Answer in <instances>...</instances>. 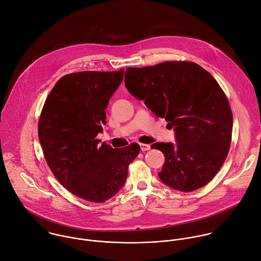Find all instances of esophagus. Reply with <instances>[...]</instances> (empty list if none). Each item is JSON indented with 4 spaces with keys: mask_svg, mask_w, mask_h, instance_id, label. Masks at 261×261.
<instances>
[{
    "mask_svg": "<svg viewBox=\"0 0 261 261\" xmlns=\"http://www.w3.org/2000/svg\"><path fill=\"white\" fill-rule=\"evenodd\" d=\"M140 149L141 151H146L150 149V145L149 144H145V143H140Z\"/></svg>",
    "mask_w": 261,
    "mask_h": 261,
    "instance_id": "esophagus-1",
    "label": "esophagus"
}]
</instances>
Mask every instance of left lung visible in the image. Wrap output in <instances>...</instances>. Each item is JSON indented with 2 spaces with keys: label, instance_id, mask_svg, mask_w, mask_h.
Here are the masks:
<instances>
[{
  "label": "left lung",
  "instance_id": "obj_1",
  "mask_svg": "<svg viewBox=\"0 0 261 261\" xmlns=\"http://www.w3.org/2000/svg\"><path fill=\"white\" fill-rule=\"evenodd\" d=\"M125 85L176 133L175 145H151L165 155L160 179L180 192L206 186L224 163L231 141L232 113L217 81L195 62L165 61L128 67Z\"/></svg>",
  "mask_w": 261,
  "mask_h": 261
}]
</instances>
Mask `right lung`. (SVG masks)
I'll use <instances>...</instances> for the list:
<instances>
[{
  "label": "right lung",
  "instance_id": "1",
  "mask_svg": "<svg viewBox=\"0 0 261 261\" xmlns=\"http://www.w3.org/2000/svg\"><path fill=\"white\" fill-rule=\"evenodd\" d=\"M123 75V69L63 75L39 119V140L53 175L64 189L89 202H106L122 189L128 166L140 150L137 143L113 148L96 138Z\"/></svg>",
  "mask_w": 261,
  "mask_h": 261
}]
</instances>
